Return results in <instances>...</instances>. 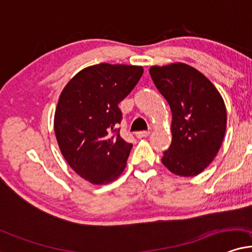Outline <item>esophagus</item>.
<instances>
[{
    "label": "esophagus",
    "instance_id": "34e87169",
    "mask_svg": "<svg viewBox=\"0 0 252 252\" xmlns=\"http://www.w3.org/2000/svg\"><path fill=\"white\" fill-rule=\"evenodd\" d=\"M150 135V132H146V131H142V132H136L135 133V136L138 139H142V138H146V136Z\"/></svg>",
    "mask_w": 252,
    "mask_h": 252
}]
</instances>
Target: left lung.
<instances>
[{"mask_svg":"<svg viewBox=\"0 0 252 252\" xmlns=\"http://www.w3.org/2000/svg\"><path fill=\"white\" fill-rule=\"evenodd\" d=\"M150 73L172 111V144L161 161L175 175H198L215 159L224 138L226 110L221 93L185 63L154 65Z\"/></svg>","mask_w":252,"mask_h":252,"instance_id":"8db88e82","label":"left lung"}]
</instances>
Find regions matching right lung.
Segmentation results:
<instances>
[{"label":"right lung","instance_id":"right-lung-1","mask_svg":"<svg viewBox=\"0 0 252 252\" xmlns=\"http://www.w3.org/2000/svg\"><path fill=\"white\" fill-rule=\"evenodd\" d=\"M142 66L101 63L79 71L65 85L55 112L54 128L64 159L92 185H106L125 169L132 144L116 129L118 104L141 78ZM113 131L117 136H112Z\"/></svg>","mask_w":252,"mask_h":252}]
</instances>
